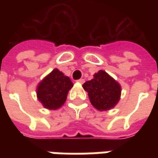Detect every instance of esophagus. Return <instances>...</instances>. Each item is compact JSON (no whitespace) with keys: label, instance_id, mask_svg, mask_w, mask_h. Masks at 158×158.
Segmentation results:
<instances>
[{"label":"esophagus","instance_id":"obj_1","mask_svg":"<svg viewBox=\"0 0 158 158\" xmlns=\"http://www.w3.org/2000/svg\"><path fill=\"white\" fill-rule=\"evenodd\" d=\"M77 82H79V83H83L84 82V79H79L78 81H77Z\"/></svg>","mask_w":158,"mask_h":158}]
</instances>
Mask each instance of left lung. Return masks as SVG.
Segmentation results:
<instances>
[{
    "label": "left lung",
    "mask_w": 158,
    "mask_h": 158,
    "mask_svg": "<svg viewBox=\"0 0 158 158\" xmlns=\"http://www.w3.org/2000/svg\"><path fill=\"white\" fill-rule=\"evenodd\" d=\"M91 105L98 111L111 110L120 99L121 86L104 70L94 74L93 79L82 84Z\"/></svg>",
    "instance_id": "left-lung-1"
}]
</instances>
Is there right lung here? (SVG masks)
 Here are the masks:
<instances>
[{
    "label": "right lung",
    "mask_w": 158,
    "mask_h": 158,
    "mask_svg": "<svg viewBox=\"0 0 158 158\" xmlns=\"http://www.w3.org/2000/svg\"><path fill=\"white\" fill-rule=\"evenodd\" d=\"M73 87L69 76L54 69L37 86V98L46 109L57 110L66 102L68 93Z\"/></svg>",
    "instance_id": "right-lung-1"
}]
</instances>
